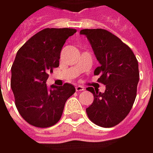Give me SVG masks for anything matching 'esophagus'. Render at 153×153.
<instances>
[{
  "label": "esophagus",
  "mask_w": 153,
  "mask_h": 153,
  "mask_svg": "<svg viewBox=\"0 0 153 153\" xmlns=\"http://www.w3.org/2000/svg\"><path fill=\"white\" fill-rule=\"evenodd\" d=\"M76 90L77 92H81V91H83L84 90V88L82 86H80V85H76Z\"/></svg>",
  "instance_id": "34e87169"
}]
</instances>
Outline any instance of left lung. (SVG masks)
<instances>
[{
  "mask_svg": "<svg viewBox=\"0 0 153 153\" xmlns=\"http://www.w3.org/2000/svg\"><path fill=\"white\" fill-rule=\"evenodd\" d=\"M100 63L94 74L106 85L104 93L87 88L94 95V102L86 108L88 119L97 126L118 125L134 105L140 78L138 60L133 51L118 37L104 29H82Z\"/></svg>",
  "mask_w": 153,
  "mask_h": 153,
  "instance_id": "1",
  "label": "left lung"
}]
</instances>
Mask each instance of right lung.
Segmentation results:
<instances>
[{
  "label": "right lung",
  "instance_id": "right-lung-1",
  "mask_svg": "<svg viewBox=\"0 0 153 153\" xmlns=\"http://www.w3.org/2000/svg\"><path fill=\"white\" fill-rule=\"evenodd\" d=\"M72 28H45L18 51L11 68V88L15 105L27 123L49 127L60 120L66 101L76 88L71 83L46 86L49 73L59 66L60 52Z\"/></svg>",
  "mask_w": 153,
  "mask_h": 153
}]
</instances>
